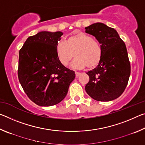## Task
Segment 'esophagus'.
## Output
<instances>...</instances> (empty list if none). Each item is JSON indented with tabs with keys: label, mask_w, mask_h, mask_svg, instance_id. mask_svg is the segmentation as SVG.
<instances>
[{
	"label": "esophagus",
	"mask_w": 145,
	"mask_h": 145,
	"mask_svg": "<svg viewBox=\"0 0 145 145\" xmlns=\"http://www.w3.org/2000/svg\"><path fill=\"white\" fill-rule=\"evenodd\" d=\"M80 73H78V72H75V77H78V76H80Z\"/></svg>",
	"instance_id": "esophagus-1"
}]
</instances>
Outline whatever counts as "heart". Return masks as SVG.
Masks as SVG:
<instances>
[{"mask_svg": "<svg viewBox=\"0 0 145 145\" xmlns=\"http://www.w3.org/2000/svg\"><path fill=\"white\" fill-rule=\"evenodd\" d=\"M56 53L59 62L65 67L75 56L72 63L73 68H84L88 66L89 68H93L101 61L103 50L101 45L93 40L91 36L78 33L68 38L66 41H58Z\"/></svg>", "mask_w": 145, "mask_h": 145, "instance_id": "b5f03b06", "label": "heart"}]
</instances>
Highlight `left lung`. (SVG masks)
<instances>
[{
	"mask_svg": "<svg viewBox=\"0 0 145 145\" xmlns=\"http://www.w3.org/2000/svg\"><path fill=\"white\" fill-rule=\"evenodd\" d=\"M85 29L86 33L95 36L103 50L99 65L86 73L89 81L86 91L97 101L116 99L125 89L131 75L125 44L115 29L102 23L93 24Z\"/></svg>",
	"mask_w": 145,
	"mask_h": 145,
	"instance_id": "obj_1",
	"label": "left lung"
}]
</instances>
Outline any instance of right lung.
<instances>
[{
	"instance_id": "right-lung-1",
	"label": "right lung",
	"mask_w": 145,
	"mask_h": 145,
	"mask_svg": "<svg viewBox=\"0 0 145 145\" xmlns=\"http://www.w3.org/2000/svg\"><path fill=\"white\" fill-rule=\"evenodd\" d=\"M60 31L40 32L19 51L18 77L29 99L40 106L57 104L67 96L75 72L61 65L56 53Z\"/></svg>"
}]
</instances>
